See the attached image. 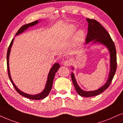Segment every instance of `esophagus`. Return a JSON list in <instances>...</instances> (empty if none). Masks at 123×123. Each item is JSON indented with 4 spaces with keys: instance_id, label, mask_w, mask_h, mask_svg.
<instances>
[{
    "instance_id": "1",
    "label": "esophagus",
    "mask_w": 123,
    "mask_h": 123,
    "mask_svg": "<svg viewBox=\"0 0 123 123\" xmlns=\"http://www.w3.org/2000/svg\"><path fill=\"white\" fill-rule=\"evenodd\" d=\"M63 65H64L65 66H70V61H69V60L65 61L63 62Z\"/></svg>"
}]
</instances>
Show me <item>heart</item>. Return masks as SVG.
I'll return each instance as SVG.
<instances>
[{
	"instance_id": "1",
	"label": "heart",
	"mask_w": 123,
	"mask_h": 123,
	"mask_svg": "<svg viewBox=\"0 0 123 123\" xmlns=\"http://www.w3.org/2000/svg\"><path fill=\"white\" fill-rule=\"evenodd\" d=\"M74 30H75L74 28H73L71 29V32H70L71 35H72L73 33V32H74ZM85 32H84L83 30H80L77 32V35H76V37H77V39L78 40V41H83L84 38H85Z\"/></svg>"
}]
</instances>
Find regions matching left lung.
I'll return each instance as SVG.
<instances>
[{
    "label": "left lung",
    "mask_w": 123,
    "mask_h": 123,
    "mask_svg": "<svg viewBox=\"0 0 123 123\" xmlns=\"http://www.w3.org/2000/svg\"><path fill=\"white\" fill-rule=\"evenodd\" d=\"M86 20L88 23V33L86 39V44L91 41H93L94 43H100L108 48L110 53V71L108 80L106 83L99 89L91 91H86L82 90L78 85L74 74L71 73V77L73 83L78 94L83 97H91L101 94L109 87L115 74L117 68V61L116 48L110 34L96 20L87 18ZM73 69L74 68H73Z\"/></svg>",
    "instance_id": "left-lung-1"
}]
</instances>
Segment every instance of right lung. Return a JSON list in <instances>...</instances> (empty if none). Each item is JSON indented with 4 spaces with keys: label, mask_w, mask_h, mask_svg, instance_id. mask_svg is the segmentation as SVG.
Wrapping results in <instances>:
<instances>
[{
    "label": "right lung",
    "mask_w": 123,
    "mask_h": 123,
    "mask_svg": "<svg viewBox=\"0 0 123 123\" xmlns=\"http://www.w3.org/2000/svg\"><path fill=\"white\" fill-rule=\"evenodd\" d=\"M38 23V20H36V21H33V22H32L31 23H29V24L24 25H23L22 27L20 28L19 29H18L15 36L18 35H19L20 33H23L24 31H25L26 29L28 28L29 27H32V26L37 24ZM13 40H14V38H13V39L12 40L11 42L10 46H9L8 49L7 54V65L8 74L9 78H10L11 82V83H12V85H13L14 87H15V90H16L17 92H18L19 94L21 95L22 96H24V97L27 98H28L29 99H32V100H40V99L45 98H46V96L49 95L51 89H52V85H53V82L54 76H55V74L56 73L57 70H58L59 69V68H60V65H59L58 63H55L53 65V66L52 67V68H51L50 71H49V74H48V79H47V81H46L45 87L44 90H43V92L40 93V94H36V95H29V94H26V93L22 92V91H20L19 89H18V87L15 86V85L14 84L13 81H12V78H11V75H10V69H9V57H10L11 48V46L12 45V44H13Z\"/></svg>",
    "instance_id": "right-lung-1"
}]
</instances>
